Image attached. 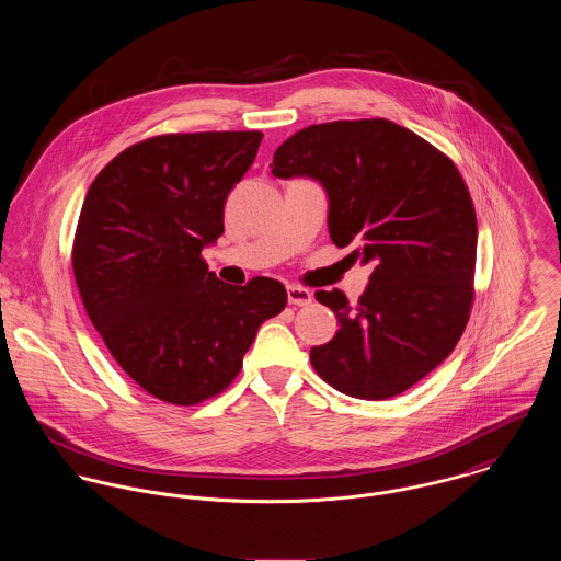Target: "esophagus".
<instances>
[{
    "label": "esophagus",
    "instance_id": "obj_1",
    "mask_svg": "<svg viewBox=\"0 0 561 561\" xmlns=\"http://www.w3.org/2000/svg\"><path fill=\"white\" fill-rule=\"evenodd\" d=\"M287 300H289V305L307 307V305H311L313 294H311L309 289L300 287V285H289V287H287Z\"/></svg>",
    "mask_w": 561,
    "mask_h": 561
}]
</instances>
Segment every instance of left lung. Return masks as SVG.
<instances>
[{"instance_id": "8db88e82", "label": "left lung", "mask_w": 561, "mask_h": 561, "mask_svg": "<svg viewBox=\"0 0 561 561\" xmlns=\"http://www.w3.org/2000/svg\"><path fill=\"white\" fill-rule=\"evenodd\" d=\"M270 168L320 181L330 240L374 265L354 305L316 294L341 328L311 365L358 400L408 391L454 352L473 307L478 218L456 163L393 121L363 118L300 129Z\"/></svg>"}]
</instances>
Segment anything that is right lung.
Returning <instances> with one entry per match:
<instances>
[{"instance_id":"right-lung-1","label":"right lung","mask_w":561,"mask_h":561,"mask_svg":"<svg viewBox=\"0 0 561 561\" xmlns=\"http://www.w3.org/2000/svg\"><path fill=\"white\" fill-rule=\"evenodd\" d=\"M261 131L163 134L110 161L88 187L73 241L81 302L123 371L153 398L194 405L240 374L259 325L287 305L265 276L236 287L201 256Z\"/></svg>"}]
</instances>
